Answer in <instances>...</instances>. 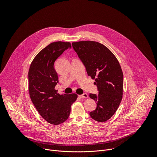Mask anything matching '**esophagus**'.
I'll list each match as a JSON object with an SVG mask.
<instances>
[{"label": "esophagus", "mask_w": 157, "mask_h": 157, "mask_svg": "<svg viewBox=\"0 0 157 157\" xmlns=\"http://www.w3.org/2000/svg\"><path fill=\"white\" fill-rule=\"evenodd\" d=\"M78 96H79V98H88V94H86V93H84L83 94L79 95Z\"/></svg>", "instance_id": "obj_1"}]
</instances>
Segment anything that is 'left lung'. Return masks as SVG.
Returning <instances> with one entry per match:
<instances>
[{
  "label": "left lung",
  "instance_id": "8db88e82",
  "mask_svg": "<svg viewBox=\"0 0 157 157\" xmlns=\"http://www.w3.org/2000/svg\"><path fill=\"white\" fill-rule=\"evenodd\" d=\"M72 46L82 61L88 76L95 79L98 94H90L97 107L89 114L102 122L116 113L122 99L123 73L115 55L104 44L94 41L73 42Z\"/></svg>",
  "mask_w": 157,
  "mask_h": 157
}]
</instances>
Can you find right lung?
<instances>
[{
	"label": "right lung",
	"instance_id": "1",
	"mask_svg": "<svg viewBox=\"0 0 157 157\" xmlns=\"http://www.w3.org/2000/svg\"><path fill=\"white\" fill-rule=\"evenodd\" d=\"M71 45L70 42L56 41L41 50L33 59L29 71V92L40 116L54 125L69 117L71 106L78 95L59 94L55 89L58 83L54 68L55 60Z\"/></svg>",
	"mask_w": 157,
	"mask_h": 157
}]
</instances>
